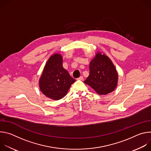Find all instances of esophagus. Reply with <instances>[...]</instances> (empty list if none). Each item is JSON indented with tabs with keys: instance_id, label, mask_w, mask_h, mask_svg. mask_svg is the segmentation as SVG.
<instances>
[{
	"instance_id": "1",
	"label": "esophagus",
	"mask_w": 151,
	"mask_h": 151,
	"mask_svg": "<svg viewBox=\"0 0 151 151\" xmlns=\"http://www.w3.org/2000/svg\"><path fill=\"white\" fill-rule=\"evenodd\" d=\"M78 80H81V81H82V80L83 79V78L82 76H81L80 77H79V78H78Z\"/></svg>"
}]
</instances>
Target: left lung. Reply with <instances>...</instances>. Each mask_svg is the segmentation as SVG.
Listing matches in <instances>:
<instances>
[{
  "instance_id": "8db88e82",
  "label": "left lung",
  "mask_w": 151,
  "mask_h": 151,
  "mask_svg": "<svg viewBox=\"0 0 151 151\" xmlns=\"http://www.w3.org/2000/svg\"><path fill=\"white\" fill-rule=\"evenodd\" d=\"M90 75L84 83L90 85L99 94L112 92L118 82V73L111 60L98 52L90 63Z\"/></svg>"
}]
</instances>
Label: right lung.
<instances>
[{
  "instance_id": "add662e5",
  "label": "right lung",
  "mask_w": 151,
  "mask_h": 151,
  "mask_svg": "<svg viewBox=\"0 0 151 151\" xmlns=\"http://www.w3.org/2000/svg\"><path fill=\"white\" fill-rule=\"evenodd\" d=\"M76 81L63 67L60 54L51 56L47 61L39 80L41 91L47 97L59 100L67 94L71 85Z\"/></svg>"
}]
</instances>
